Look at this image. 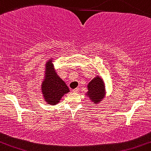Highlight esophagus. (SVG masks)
Here are the masks:
<instances>
[{
    "label": "esophagus",
    "mask_w": 151,
    "mask_h": 151,
    "mask_svg": "<svg viewBox=\"0 0 151 151\" xmlns=\"http://www.w3.org/2000/svg\"><path fill=\"white\" fill-rule=\"evenodd\" d=\"M73 92H78V88H74V89L73 90Z\"/></svg>",
    "instance_id": "1"
}]
</instances>
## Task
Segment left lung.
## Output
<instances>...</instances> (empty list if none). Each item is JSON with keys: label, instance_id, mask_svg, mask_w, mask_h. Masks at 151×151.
<instances>
[{"label": "left lung", "instance_id": "8db88e82", "mask_svg": "<svg viewBox=\"0 0 151 151\" xmlns=\"http://www.w3.org/2000/svg\"><path fill=\"white\" fill-rule=\"evenodd\" d=\"M88 97H89L94 103H97L103 98L105 86L100 78L97 77L93 79L88 85Z\"/></svg>", "mask_w": 151, "mask_h": 151}]
</instances>
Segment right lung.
<instances>
[{"label":"right lung","mask_w":151,"mask_h":151,"mask_svg":"<svg viewBox=\"0 0 151 151\" xmlns=\"http://www.w3.org/2000/svg\"><path fill=\"white\" fill-rule=\"evenodd\" d=\"M45 79L42 83V92L44 99L50 105H56L66 93L69 92V88L65 83L53 70L52 60L46 63Z\"/></svg>","instance_id":"add662e5"}]
</instances>
